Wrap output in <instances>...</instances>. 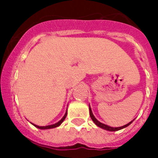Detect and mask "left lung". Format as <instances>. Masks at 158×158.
Returning a JSON list of instances; mask_svg holds the SVG:
<instances>
[{
  "label": "left lung",
  "instance_id": "obj_1",
  "mask_svg": "<svg viewBox=\"0 0 158 158\" xmlns=\"http://www.w3.org/2000/svg\"><path fill=\"white\" fill-rule=\"evenodd\" d=\"M89 114H90V117H91V119L93 120V121H94L95 124H96L98 127L102 128V129H104V130H109V131H117V130H121V129H124V128L127 127L128 125H130L131 123H132V121H130V123H128L127 125H123V126H121V127H110V126H108V125H105V124H102V123L99 122L98 120H97L96 118H95V116L94 115V114H93V112H92V110L91 108H90V106H89Z\"/></svg>",
  "mask_w": 158,
  "mask_h": 158
}]
</instances>
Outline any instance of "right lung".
Returning <instances> with one entry per match:
<instances>
[{"label":"right lung","instance_id":"add662e5","mask_svg":"<svg viewBox=\"0 0 158 158\" xmlns=\"http://www.w3.org/2000/svg\"><path fill=\"white\" fill-rule=\"evenodd\" d=\"M66 115H67V112H65V114H64V115L63 116V118H62L61 120H60V121H58L57 123H56V124H54V125H47V126H38V125H33L35 126V127L38 128V129H41V130H48V129H52V128H56V127H58L60 124H61L63 121H64V120L65 119V117H66Z\"/></svg>","mask_w":158,"mask_h":158}]
</instances>
